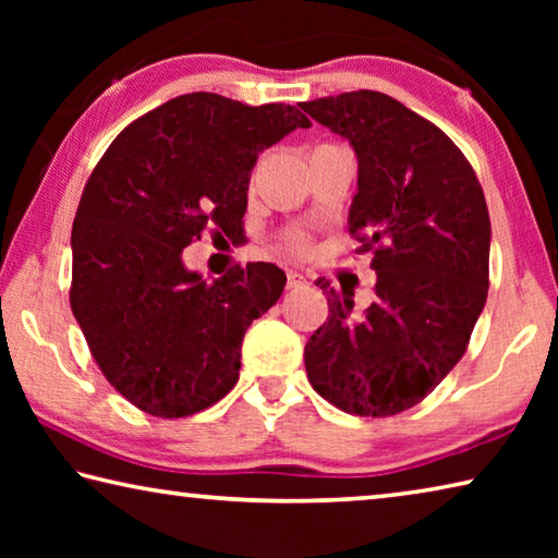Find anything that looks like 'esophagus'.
Here are the masks:
<instances>
[{"instance_id":"34e87169","label":"esophagus","mask_w":558,"mask_h":558,"mask_svg":"<svg viewBox=\"0 0 558 558\" xmlns=\"http://www.w3.org/2000/svg\"><path fill=\"white\" fill-rule=\"evenodd\" d=\"M302 286H307V278L298 270H290L288 272V288H302Z\"/></svg>"}]
</instances>
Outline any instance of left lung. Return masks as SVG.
Segmentation results:
<instances>
[{
  "mask_svg": "<svg viewBox=\"0 0 558 558\" xmlns=\"http://www.w3.org/2000/svg\"><path fill=\"white\" fill-rule=\"evenodd\" d=\"M302 110L354 149L347 223L376 270L364 315H354V292L317 280L329 317L305 344L307 379L347 413H401L460 362L485 307L493 229L483 186L446 132L384 93Z\"/></svg>",
  "mask_w": 558,
  "mask_h": 558,
  "instance_id": "obj_1",
  "label": "left lung"
}]
</instances>
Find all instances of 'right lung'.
I'll list each match as a JSON object with an SVG mask.
<instances>
[{
    "mask_svg": "<svg viewBox=\"0 0 558 558\" xmlns=\"http://www.w3.org/2000/svg\"><path fill=\"white\" fill-rule=\"evenodd\" d=\"M310 120L295 106L186 93L132 122L100 157L75 211L71 310L100 372L162 418L209 409L239 381L241 342L286 272L248 263L206 280L182 253L241 231L263 149Z\"/></svg>",
    "mask_w": 558,
    "mask_h": 558,
    "instance_id": "obj_1",
    "label": "right lung"
}]
</instances>
